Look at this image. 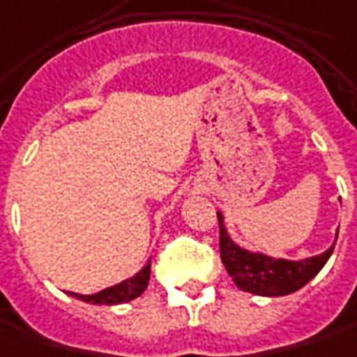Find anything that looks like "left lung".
<instances>
[{
	"mask_svg": "<svg viewBox=\"0 0 357 357\" xmlns=\"http://www.w3.org/2000/svg\"><path fill=\"white\" fill-rule=\"evenodd\" d=\"M217 217H219L221 261L227 268L229 277L233 278V282L241 290L257 294V296H287L290 292L301 290L322 271L338 239V231H336V239L332 243V247L308 259H298V261L278 259L263 251H251L237 245L231 239L225 227L223 213L217 211Z\"/></svg>",
	"mask_w": 357,
	"mask_h": 357,
	"instance_id": "1",
	"label": "left lung"
}]
</instances>
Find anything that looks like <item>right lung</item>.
I'll list each match as a JSON object with an SVG mask.
<instances>
[{"mask_svg": "<svg viewBox=\"0 0 357 357\" xmlns=\"http://www.w3.org/2000/svg\"><path fill=\"white\" fill-rule=\"evenodd\" d=\"M148 282H150V261L144 264L134 277L126 278V280L118 282L114 287H108V289L100 290V292H94V294H77V292H68V296L79 298V301L82 302L98 304V306H100V304L114 306V304H124V302L138 298L142 292L148 289Z\"/></svg>", "mask_w": 357, "mask_h": 357, "instance_id": "right-lung-1", "label": "right lung"}]
</instances>
